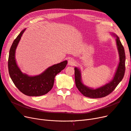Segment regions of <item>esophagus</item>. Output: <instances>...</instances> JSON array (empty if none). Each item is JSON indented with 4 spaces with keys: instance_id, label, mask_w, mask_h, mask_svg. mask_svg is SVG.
I'll return each mask as SVG.
<instances>
[{
    "instance_id": "1",
    "label": "esophagus",
    "mask_w": 131,
    "mask_h": 131,
    "mask_svg": "<svg viewBox=\"0 0 131 131\" xmlns=\"http://www.w3.org/2000/svg\"><path fill=\"white\" fill-rule=\"evenodd\" d=\"M75 64V61L73 59H70L68 61V65L69 66H73Z\"/></svg>"
}]
</instances>
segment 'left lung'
<instances>
[{"instance_id":"obj_1","label":"left lung","mask_w":131,"mask_h":131,"mask_svg":"<svg viewBox=\"0 0 131 131\" xmlns=\"http://www.w3.org/2000/svg\"><path fill=\"white\" fill-rule=\"evenodd\" d=\"M111 35L115 38L116 46L118 52L119 61L115 70L112 79L108 83L96 89L90 88L85 85L82 80L81 70L78 67H74V75L75 85L77 89L86 97L90 98H100L107 96L116 88L120 82L122 80L125 71V53L122 43L119 38L113 32Z\"/></svg>"}]
</instances>
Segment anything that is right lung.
<instances>
[{
  "mask_svg": "<svg viewBox=\"0 0 131 131\" xmlns=\"http://www.w3.org/2000/svg\"><path fill=\"white\" fill-rule=\"evenodd\" d=\"M26 29L19 33L9 50L8 60L9 74L14 84L23 94L30 96H41L51 90L56 75L65 68L67 61H63L48 67L38 75L31 76L23 73L16 61V51Z\"/></svg>",
  "mask_w": 131,
  "mask_h": 131,
  "instance_id": "obj_1",
  "label": "right lung"
}]
</instances>
